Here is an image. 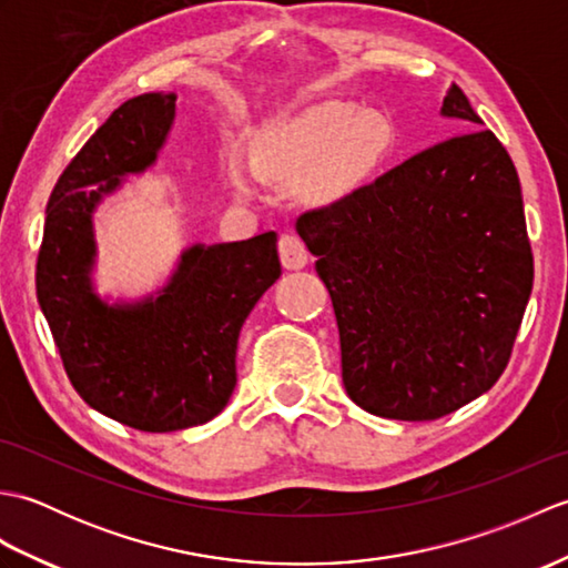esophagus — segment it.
Returning a JSON list of instances; mask_svg holds the SVG:
<instances>
[{"mask_svg": "<svg viewBox=\"0 0 568 568\" xmlns=\"http://www.w3.org/2000/svg\"><path fill=\"white\" fill-rule=\"evenodd\" d=\"M277 251H281V258H283L285 268L297 271V268H305V265H307V246L297 234H283L281 241H277Z\"/></svg>", "mask_w": 568, "mask_h": 568, "instance_id": "1", "label": "esophagus"}]
</instances>
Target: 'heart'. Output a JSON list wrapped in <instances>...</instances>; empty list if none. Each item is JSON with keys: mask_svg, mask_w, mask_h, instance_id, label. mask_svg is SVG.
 Segmentation results:
<instances>
[{"mask_svg": "<svg viewBox=\"0 0 568 568\" xmlns=\"http://www.w3.org/2000/svg\"><path fill=\"white\" fill-rule=\"evenodd\" d=\"M390 143L393 126L381 112L324 102L265 129L253 161L263 178L293 183L305 175L312 197H336L366 178ZM229 180L239 195H251L253 178L244 161H232Z\"/></svg>", "mask_w": 568, "mask_h": 568, "instance_id": "b5f03b06", "label": "heart"}]
</instances>
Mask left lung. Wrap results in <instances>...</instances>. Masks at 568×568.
<instances>
[{"label": "left lung", "mask_w": 568, "mask_h": 568, "mask_svg": "<svg viewBox=\"0 0 568 568\" xmlns=\"http://www.w3.org/2000/svg\"><path fill=\"white\" fill-rule=\"evenodd\" d=\"M442 114L480 124L456 84ZM295 229L317 256L361 409L439 419L503 376L535 261L520 178L493 131L437 143Z\"/></svg>", "instance_id": "8db88e82"}]
</instances>
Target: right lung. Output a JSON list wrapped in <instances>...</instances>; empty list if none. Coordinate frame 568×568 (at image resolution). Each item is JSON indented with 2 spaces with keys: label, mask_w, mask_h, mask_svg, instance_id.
I'll return each instance as SVG.
<instances>
[{
  "label": "right lung",
  "mask_w": 568,
  "mask_h": 568,
  "mask_svg": "<svg viewBox=\"0 0 568 568\" xmlns=\"http://www.w3.org/2000/svg\"><path fill=\"white\" fill-rule=\"evenodd\" d=\"M175 94L149 92L116 106L68 163L45 207L36 295L60 361L84 403L141 432L204 425L236 385L241 324L281 275L277 234L192 246L165 291L131 307L92 293V210L126 173L155 161Z\"/></svg>",
  "instance_id": "right-lung-1"
}]
</instances>
